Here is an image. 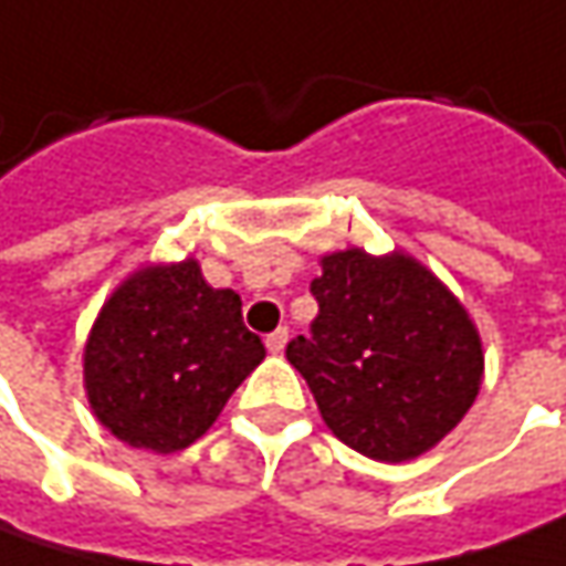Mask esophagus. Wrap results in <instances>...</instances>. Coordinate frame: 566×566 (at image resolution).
Wrapping results in <instances>:
<instances>
[{"label":"esophagus","instance_id":"1","mask_svg":"<svg viewBox=\"0 0 566 566\" xmlns=\"http://www.w3.org/2000/svg\"><path fill=\"white\" fill-rule=\"evenodd\" d=\"M286 339H290V331H286V327H276L264 343H268V349H271L273 356H280V353L286 349Z\"/></svg>","mask_w":566,"mask_h":566}]
</instances>
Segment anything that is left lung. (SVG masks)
Here are the masks:
<instances>
[{"label": "left lung", "instance_id": "1", "mask_svg": "<svg viewBox=\"0 0 566 566\" xmlns=\"http://www.w3.org/2000/svg\"><path fill=\"white\" fill-rule=\"evenodd\" d=\"M317 264L312 337H295L286 359L343 444L380 463L422 457L479 397L485 353L475 321L409 251L353 245Z\"/></svg>", "mask_w": 566, "mask_h": 566}]
</instances>
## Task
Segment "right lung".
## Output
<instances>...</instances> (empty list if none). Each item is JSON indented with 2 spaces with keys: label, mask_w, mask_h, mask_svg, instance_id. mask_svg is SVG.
Returning <instances> with one entry per match:
<instances>
[{
  "label": "right lung",
  "mask_w": 566,
  "mask_h": 566,
  "mask_svg": "<svg viewBox=\"0 0 566 566\" xmlns=\"http://www.w3.org/2000/svg\"><path fill=\"white\" fill-rule=\"evenodd\" d=\"M264 361L242 298L213 290L195 258L144 264L109 293L84 343V394L122 444L176 453L217 422Z\"/></svg>",
  "instance_id": "1"
}]
</instances>
